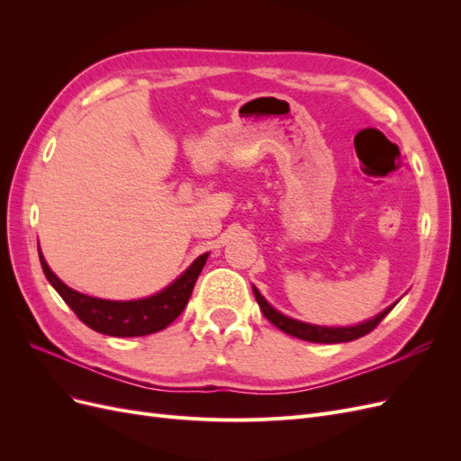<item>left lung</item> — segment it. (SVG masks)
<instances>
[{"label":"left lung","instance_id":"obj_1","mask_svg":"<svg viewBox=\"0 0 461 461\" xmlns=\"http://www.w3.org/2000/svg\"><path fill=\"white\" fill-rule=\"evenodd\" d=\"M252 288H254V296H256V300L259 303V310L263 312V315L267 317L276 329H281L283 332L290 334V337H296L300 340L319 342V344H339V342H350V340L366 337V334L371 332L376 325H379L381 321L390 312H393V308L398 303V302H394L393 305H388L384 312H381L379 315H375L369 321H364V323H359V325H352V327H321V325L303 323V321L292 319V317L281 313L278 310H275L267 300L261 296V292L256 286H252Z\"/></svg>","mask_w":461,"mask_h":461}]
</instances>
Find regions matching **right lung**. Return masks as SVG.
Returning <instances> with one entry per match:
<instances>
[{"mask_svg": "<svg viewBox=\"0 0 461 461\" xmlns=\"http://www.w3.org/2000/svg\"><path fill=\"white\" fill-rule=\"evenodd\" d=\"M40 263L50 285L58 290V294L65 300L82 323L94 329L95 332L107 334V337H146V334L163 330L185 312L186 303L192 296L194 285L203 269L209 258V252L202 254L192 261L190 267L176 276L175 281L165 286L161 292L140 300H104L86 296L82 292L68 288L61 278L55 275L50 265L41 256L40 248Z\"/></svg>", "mask_w": 461, "mask_h": 461, "instance_id": "obj_1", "label": "right lung"}]
</instances>
